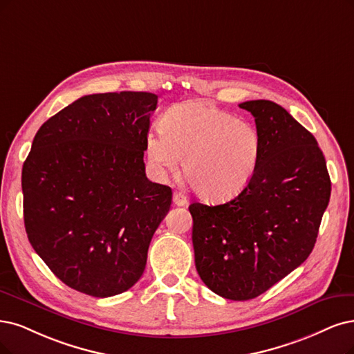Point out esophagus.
<instances>
[{
	"label": "esophagus",
	"mask_w": 354,
	"mask_h": 354,
	"mask_svg": "<svg viewBox=\"0 0 354 354\" xmlns=\"http://www.w3.org/2000/svg\"><path fill=\"white\" fill-rule=\"evenodd\" d=\"M174 204L178 207H185L188 204V200L182 192H174Z\"/></svg>",
	"instance_id": "1"
}]
</instances>
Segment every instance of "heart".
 Here are the masks:
<instances>
[{
	"label": "heart",
	"instance_id": "obj_1",
	"mask_svg": "<svg viewBox=\"0 0 354 354\" xmlns=\"http://www.w3.org/2000/svg\"><path fill=\"white\" fill-rule=\"evenodd\" d=\"M146 153L159 174H175L184 159L192 191L205 200L223 201L250 185L261 137L254 124L213 103L185 102L165 112L160 133L146 138Z\"/></svg>",
	"mask_w": 354,
	"mask_h": 354
}]
</instances>
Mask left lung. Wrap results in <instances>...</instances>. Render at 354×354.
Wrapping results in <instances>:
<instances>
[{
    "instance_id": "1",
    "label": "left lung",
    "mask_w": 354,
    "mask_h": 354,
    "mask_svg": "<svg viewBox=\"0 0 354 354\" xmlns=\"http://www.w3.org/2000/svg\"><path fill=\"white\" fill-rule=\"evenodd\" d=\"M261 137L255 175L238 197L192 203L195 267L204 284L230 300H250L297 268L315 246L331 180L309 131L280 104L250 100Z\"/></svg>"
}]
</instances>
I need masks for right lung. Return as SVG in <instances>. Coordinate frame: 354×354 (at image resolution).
<instances>
[{"instance_id": "1", "label": "right lung", "mask_w": 354, "mask_h": 354, "mask_svg": "<svg viewBox=\"0 0 354 354\" xmlns=\"http://www.w3.org/2000/svg\"><path fill=\"white\" fill-rule=\"evenodd\" d=\"M157 96L77 99L39 128L21 170L24 227L36 254L71 289L120 295L142 276L172 189L146 176Z\"/></svg>"}]
</instances>
